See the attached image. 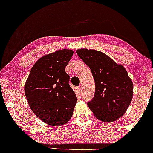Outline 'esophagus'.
Masks as SVG:
<instances>
[{
	"mask_svg": "<svg viewBox=\"0 0 153 153\" xmlns=\"http://www.w3.org/2000/svg\"><path fill=\"white\" fill-rule=\"evenodd\" d=\"M81 91H82V87L81 86L77 87V92H78L79 94H81Z\"/></svg>",
	"mask_w": 153,
	"mask_h": 153,
	"instance_id": "obj_1",
	"label": "esophagus"
}]
</instances>
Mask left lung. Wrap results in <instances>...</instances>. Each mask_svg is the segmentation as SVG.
Here are the masks:
<instances>
[{"instance_id":"left-lung-1","label":"left lung","mask_w":153,"mask_h":153,"mask_svg":"<svg viewBox=\"0 0 153 153\" xmlns=\"http://www.w3.org/2000/svg\"><path fill=\"white\" fill-rule=\"evenodd\" d=\"M77 55L91 69L96 89L88 106L102 122H114L124 114L133 98V83L126 69L100 51L83 48Z\"/></svg>"}]
</instances>
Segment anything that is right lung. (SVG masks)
Segmentation results:
<instances>
[{
	"label": "right lung",
	"instance_id": "obj_1",
	"mask_svg": "<svg viewBox=\"0 0 153 153\" xmlns=\"http://www.w3.org/2000/svg\"><path fill=\"white\" fill-rule=\"evenodd\" d=\"M73 53L64 49L42 57L26 81L25 96L31 110L49 125L65 124L73 114L77 98L65 70Z\"/></svg>",
	"mask_w": 153,
	"mask_h": 153
}]
</instances>
